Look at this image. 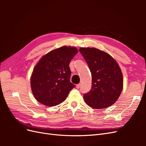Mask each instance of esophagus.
<instances>
[{"instance_id": "obj_1", "label": "esophagus", "mask_w": 146, "mask_h": 146, "mask_svg": "<svg viewBox=\"0 0 146 146\" xmlns=\"http://www.w3.org/2000/svg\"><path fill=\"white\" fill-rule=\"evenodd\" d=\"M80 86H81L80 84H78V85H76V88H77V89H78V88H80Z\"/></svg>"}]
</instances>
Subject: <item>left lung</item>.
I'll use <instances>...</instances> for the list:
<instances>
[{"instance_id": "8db88e82", "label": "left lung", "mask_w": 146, "mask_h": 146, "mask_svg": "<svg viewBox=\"0 0 146 146\" xmlns=\"http://www.w3.org/2000/svg\"><path fill=\"white\" fill-rule=\"evenodd\" d=\"M79 51L89 66L92 87L84 94L85 102L90 107L101 109L116 102L123 88V77L117 63L107 53L96 48L81 47Z\"/></svg>"}]
</instances>
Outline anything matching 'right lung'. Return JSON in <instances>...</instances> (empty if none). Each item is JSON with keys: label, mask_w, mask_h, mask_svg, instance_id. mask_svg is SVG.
<instances>
[{"label": "right lung", "mask_w": 146, "mask_h": 146, "mask_svg": "<svg viewBox=\"0 0 146 146\" xmlns=\"http://www.w3.org/2000/svg\"><path fill=\"white\" fill-rule=\"evenodd\" d=\"M77 53L76 47L63 46L39 60L30 78L33 94L39 103L52 107L64 101L75 87L70 82L69 63Z\"/></svg>", "instance_id": "add662e5"}]
</instances>
